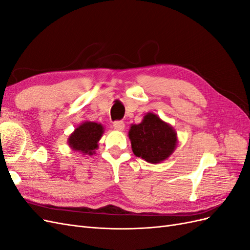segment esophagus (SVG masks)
<instances>
[{
  "label": "esophagus",
  "mask_w": 250,
  "mask_h": 250,
  "mask_svg": "<svg viewBox=\"0 0 250 250\" xmlns=\"http://www.w3.org/2000/svg\"><path fill=\"white\" fill-rule=\"evenodd\" d=\"M113 128H115V129H117V130L122 131V130H124L125 124H124L123 121H115V122H113Z\"/></svg>",
  "instance_id": "esophagus-1"
}]
</instances>
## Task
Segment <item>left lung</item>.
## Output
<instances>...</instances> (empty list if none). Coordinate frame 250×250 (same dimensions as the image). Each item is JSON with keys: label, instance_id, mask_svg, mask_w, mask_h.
<instances>
[{"label": "left lung", "instance_id": "left-lung-1", "mask_svg": "<svg viewBox=\"0 0 250 250\" xmlns=\"http://www.w3.org/2000/svg\"><path fill=\"white\" fill-rule=\"evenodd\" d=\"M129 139L133 153L151 164L168 158L177 143L173 128L151 112L144 117L142 123L131 125Z\"/></svg>", "mask_w": 250, "mask_h": 250}]
</instances>
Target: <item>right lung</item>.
<instances>
[{"mask_svg":"<svg viewBox=\"0 0 250 250\" xmlns=\"http://www.w3.org/2000/svg\"><path fill=\"white\" fill-rule=\"evenodd\" d=\"M103 127L95 122H85L77 127L70 135L69 145L83 153L93 154L98 148V141L102 137Z\"/></svg>","mask_w":250,"mask_h":250,"instance_id":"1","label":"right lung"}]
</instances>
